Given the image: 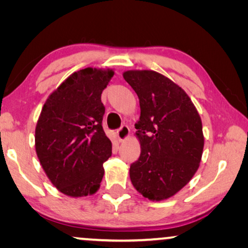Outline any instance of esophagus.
I'll list each match as a JSON object with an SVG mask.
<instances>
[{"mask_svg": "<svg viewBox=\"0 0 248 248\" xmlns=\"http://www.w3.org/2000/svg\"><path fill=\"white\" fill-rule=\"evenodd\" d=\"M117 137L120 139V141H125L128 137H130V128H128L127 125H123V126L117 131Z\"/></svg>", "mask_w": 248, "mask_h": 248, "instance_id": "1", "label": "esophagus"}]
</instances>
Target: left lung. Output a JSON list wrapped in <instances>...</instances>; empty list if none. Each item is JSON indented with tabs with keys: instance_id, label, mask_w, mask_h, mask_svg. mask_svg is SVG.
Instances as JSON below:
<instances>
[{
	"instance_id": "8db88e82",
	"label": "left lung",
	"mask_w": 248,
	"mask_h": 248,
	"mask_svg": "<svg viewBox=\"0 0 248 248\" xmlns=\"http://www.w3.org/2000/svg\"><path fill=\"white\" fill-rule=\"evenodd\" d=\"M140 100L135 135L140 158L130 167L134 188L150 201H164L181 191L199 169L204 137L191 98L169 78L152 70L123 73Z\"/></svg>"
}]
</instances>
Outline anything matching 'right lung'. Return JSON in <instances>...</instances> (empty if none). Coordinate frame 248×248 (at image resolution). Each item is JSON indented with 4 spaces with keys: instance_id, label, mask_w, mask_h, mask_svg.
I'll list each match as a JSON object with an SVG mask.
<instances>
[{
    "instance_id": "right-lung-1",
    "label": "right lung",
    "mask_w": 248,
    "mask_h": 248,
    "mask_svg": "<svg viewBox=\"0 0 248 248\" xmlns=\"http://www.w3.org/2000/svg\"><path fill=\"white\" fill-rule=\"evenodd\" d=\"M111 69L87 67L63 81L47 98L37 121L35 148L52 184L71 198L93 195L104 177L111 142L103 130L101 93Z\"/></svg>"
}]
</instances>
